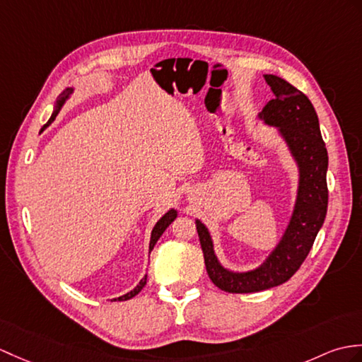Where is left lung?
<instances>
[{"instance_id":"8db88e82","label":"left lung","mask_w":362,"mask_h":362,"mask_svg":"<svg viewBox=\"0 0 362 362\" xmlns=\"http://www.w3.org/2000/svg\"><path fill=\"white\" fill-rule=\"evenodd\" d=\"M274 98L259 114L265 123L279 128L300 170L298 200L287 231L279 245L259 268L231 273L217 260L205 225L196 221L209 279L226 293H255L287 282L308 256L321 230L329 205L325 143L315 107L305 94L276 75H265Z\"/></svg>"}]
</instances>
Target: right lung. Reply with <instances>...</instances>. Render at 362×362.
I'll return each mask as SVG.
<instances>
[{"label":"right lung","mask_w":362,"mask_h":362,"mask_svg":"<svg viewBox=\"0 0 362 362\" xmlns=\"http://www.w3.org/2000/svg\"><path fill=\"white\" fill-rule=\"evenodd\" d=\"M69 94H72V89H66L64 92H63V95L57 100V106H55V112H54V115L50 117L49 119V122H47V124L52 122L54 119H55V115L58 114V111H60V107L63 106V103L66 102V98L69 97ZM47 124H45V128ZM175 217H177V211H174V209H170V211H168L160 221H158L157 223H156V226H154V230H153V234H151V242H149V253H151V250L154 248V245H156V242L158 240V238L162 236L163 234V231L168 228V226H170V223L175 219ZM145 284H146V276L143 277V279L139 282V285L134 290H131L129 293H126V295H123V296H120V298H117V299H114V300H128V299H131V298H134L136 295H139V291L145 287Z\"/></svg>","instance_id":"1"}]
</instances>
